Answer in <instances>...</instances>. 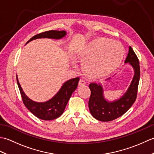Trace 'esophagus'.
<instances>
[{
  "mask_svg": "<svg viewBox=\"0 0 154 154\" xmlns=\"http://www.w3.org/2000/svg\"><path fill=\"white\" fill-rule=\"evenodd\" d=\"M86 85V82L83 79H80L79 82V86H85Z\"/></svg>",
  "mask_w": 154,
  "mask_h": 154,
  "instance_id": "obj_1",
  "label": "esophagus"
}]
</instances>
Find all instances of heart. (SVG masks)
I'll list each match as a JSON object with an SVG mask.
<instances>
[{"mask_svg": "<svg viewBox=\"0 0 154 154\" xmlns=\"http://www.w3.org/2000/svg\"><path fill=\"white\" fill-rule=\"evenodd\" d=\"M124 48L120 42L104 38H95L84 44L77 57L82 61L81 68L87 77L99 79L109 76L119 67Z\"/></svg>", "mask_w": 154, "mask_h": 154, "instance_id": "obj_1", "label": "heart"}]
</instances>
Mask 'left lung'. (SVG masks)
<instances>
[{"label":"left lung","mask_w":154,"mask_h":154,"mask_svg":"<svg viewBox=\"0 0 154 154\" xmlns=\"http://www.w3.org/2000/svg\"><path fill=\"white\" fill-rule=\"evenodd\" d=\"M134 69V75L126 92L119 99L109 102L104 97V91L101 84L91 83V96L89 100L90 112L94 119L102 122H109L117 119L125 113L135 102L138 93L140 77L138 58L131 47L125 60ZM110 78L107 79H110Z\"/></svg>","instance_id":"8db88e82"}]
</instances>
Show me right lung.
I'll return each instance as SVG.
<instances>
[{
  "label": "right lung",
  "instance_id": "1",
  "mask_svg": "<svg viewBox=\"0 0 154 154\" xmlns=\"http://www.w3.org/2000/svg\"><path fill=\"white\" fill-rule=\"evenodd\" d=\"M66 34V32L64 30H50L44 32L34 35L27 42L26 44L29 42L38 38H51L59 40L63 38ZM16 80H17L18 86L23 103L26 107L38 119L44 120H51L57 119L63 114L72 93L77 89L79 78L76 77L67 81L53 98L44 103H37L29 99L23 91L18 80L17 75H16Z\"/></svg>",
  "mask_w": 154,
  "mask_h": 154
}]
</instances>
